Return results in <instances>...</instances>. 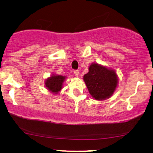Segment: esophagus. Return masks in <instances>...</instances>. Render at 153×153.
Masks as SVG:
<instances>
[{"label": "esophagus", "instance_id": "obj_1", "mask_svg": "<svg viewBox=\"0 0 153 153\" xmlns=\"http://www.w3.org/2000/svg\"><path fill=\"white\" fill-rule=\"evenodd\" d=\"M74 75L76 76H79V70H75L74 72Z\"/></svg>", "mask_w": 153, "mask_h": 153}]
</instances>
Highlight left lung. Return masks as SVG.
<instances>
[{
  "mask_svg": "<svg viewBox=\"0 0 153 153\" xmlns=\"http://www.w3.org/2000/svg\"><path fill=\"white\" fill-rule=\"evenodd\" d=\"M83 79L91 95L99 101L111 97L118 84L116 71L95 62L89 66L88 72Z\"/></svg>",
  "mask_w": 153,
  "mask_h": 153,
  "instance_id": "1",
  "label": "left lung"
}]
</instances>
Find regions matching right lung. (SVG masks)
<instances>
[{
    "label": "right lung",
    "mask_w": 153,
    "mask_h": 153,
    "mask_svg": "<svg viewBox=\"0 0 153 153\" xmlns=\"http://www.w3.org/2000/svg\"><path fill=\"white\" fill-rule=\"evenodd\" d=\"M67 77L62 75L53 74L51 76L45 79V86L53 95H57L61 91L63 86V83Z\"/></svg>",
    "instance_id": "obj_1"
}]
</instances>
